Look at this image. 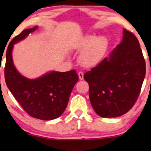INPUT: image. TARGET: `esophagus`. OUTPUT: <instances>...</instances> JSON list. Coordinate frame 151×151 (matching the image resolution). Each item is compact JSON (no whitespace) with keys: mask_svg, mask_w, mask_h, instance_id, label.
<instances>
[{"mask_svg":"<svg viewBox=\"0 0 151 151\" xmlns=\"http://www.w3.org/2000/svg\"><path fill=\"white\" fill-rule=\"evenodd\" d=\"M78 76H79V79H80V80H83V79H84V74H83V72H82V71L79 72Z\"/></svg>","mask_w":151,"mask_h":151,"instance_id":"obj_1","label":"esophagus"}]
</instances>
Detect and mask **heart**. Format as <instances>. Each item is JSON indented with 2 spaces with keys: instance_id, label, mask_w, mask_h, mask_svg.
Wrapping results in <instances>:
<instances>
[{
  "instance_id": "1",
  "label": "heart",
  "mask_w": 151,
  "mask_h": 151,
  "mask_svg": "<svg viewBox=\"0 0 151 151\" xmlns=\"http://www.w3.org/2000/svg\"><path fill=\"white\" fill-rule=\"evenodd\" d=\"M109 47V41L106 36L87 35L84 36L77 48L83 50L79 56L82 66L91 67L96 65L104 58Z\"/></svg>"
}]
</instances>
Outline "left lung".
<instances>
[{
	"mask_svg": "<svg viewBox=\"0 0 151 151\" xmlns=\"http://www.w3.org/2000/svg\"><path fill=\"white\" fill-rule=\"evenodd\" d=\"M123 36L109 57L84 75L91 104L102 118H115L129 112L139 96L145 76L139 41L126 29Z\"/></svg>",
	"mask_w": 151,
	"mask_h": 151,
	"instance_id": "1",
	"label": "left lung"
}]
</instances>
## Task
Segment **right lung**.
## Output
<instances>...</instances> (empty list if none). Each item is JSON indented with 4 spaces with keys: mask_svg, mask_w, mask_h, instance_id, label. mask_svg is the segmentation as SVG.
<instances>
[{
    "mask_svg": "<svg viewBox=\"0 0 151 151\" xmlns=\"http://www.w3.org/2000/svg\"><path fill=\"white\" fill-rule=\"evenodd\" d=\"M37 28L35 26L25 29L11 41L6 55L5 80L12 95L27 113L37 119L50 121L64 112L79 77L75 70L66 72L52 71L31 80L17 70L12 58L14 45Z\"/></svg>",
    "mask_w": 151,
    "mask_h": 151,
    "instance_id": "obj_1",
    "label": "right lung"
}]
</instances>
